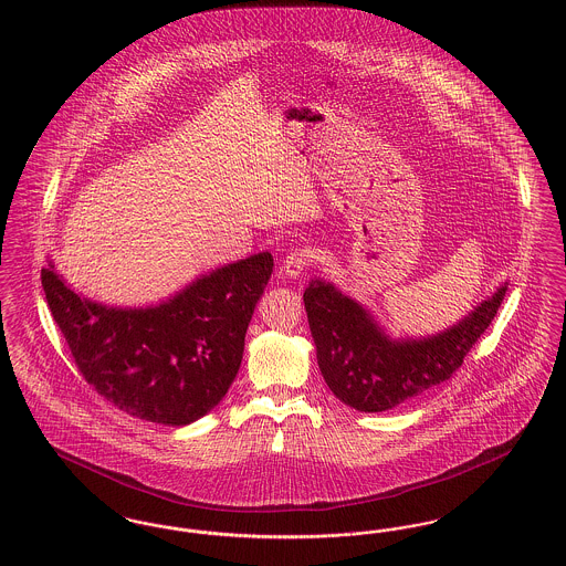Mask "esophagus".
I'll use <instances>...</instances> for the list:
<instances>
[{
    "mask_svg": "<svg viewBox=\"0 0 566 566\" xmlns=\"http://www.w3.org/2000/svg\"><path fill=\"white\" fill-rule=\"evenodd\" d=\"M310 263H312V256H310L307 250H295V252H291V254L284 259L282 273H284L286 277H298L303 271L310 268Z\"/></svg>",
    "mask_w": 566,
    "mask_h": 566,
    "instance_id": "esophagus-1",
    "label": "esophagus"
}]
</instances>
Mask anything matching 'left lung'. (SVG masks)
I'll return each instance as SVG.
<instances>
[{"label":"left lung","instance_id":"8db88e82","mask_svg":"<svg viewBox=\"0 0 566 566\" xmlns=\"http://www.w3.org/2000/svg\"><path fill=\"white\" fill-rule=\"evenodd\" d=\"M507 291L475 305L462 321L429 337L392 339L367 307L335 284L312 280L303 293L326 386L358 411H386L450 379L484 335Z\"/></svg>","mask_w":566,"mask_h":566}]
</instances>
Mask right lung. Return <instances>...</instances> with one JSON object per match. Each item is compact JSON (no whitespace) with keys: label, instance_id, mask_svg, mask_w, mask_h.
<instances>
[{"label":"right lung","instance_id":"1","mask_svg":"<svg viewBox=\"0 0 566 566\" xmlns=\"http://www.w3.org/2000/svg\"><path fill=\"white\" fill-rule=\"evenodd\" d=\"M273 271L270 252L212 270L148 307H114L72 291L54 271L42 286L82 377L139 420L185 427L222 401Z\"/></svg>","mask_w":566,"mask_h":566}]
</instances>
